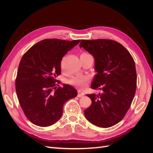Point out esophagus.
Instances as JSON below:
<instances>
[{
	"mask_svg": "<svg viewBox=\"0 0 153 153\" xmlns=\"http://www.w3.org/2000/svg\"><path fill=\"white\" fill-rule=\"evenodd\" d=\"M84 96V92H82V91H79L78 92V98H81V97Z\"/></svg>",
	"mask_w": 153,
	"mask_h": 153,
	"instance_id": "esophagus-1",
	"label": "esophagus"
}]
</instances>
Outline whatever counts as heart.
<instances>
[{
  "instance_id": "obj_1",
  "label": "heart",
  "mask_w": 153,
  "mask_h": 153,
  "mask_svg": "<svg viewBox=\"0 0 153 153\" xmlns=\"http://www.w3.org/2000/svg\"><path fill=\"white\" fill-rule=\"evenodd\" d=\"M84 54H88V53H84ZM88 80H89V77L88 76H84V75H79L71 78L70 81H69V82H70L73 85L79 86V87H84L85 85L86 82Z\"/></svg>"
}]
</instances>
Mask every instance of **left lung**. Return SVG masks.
I'll return each mask as SVG.
<instances>
[{
  "instance_id": "1",
  "label": "left lung",
  "mask_w": 153,
  "mask_h": 153,
  "mask_svg": "<svg viewBox=\"0 0 153 153\" xmlns=\"http://www.w3.org/2000/svg\"><path fill=\"white\" fill-rule=\"evenodd\" d=\"M79 47L94 57L97 73L91 88L102 91L98 94H87L92 103L84 110L85 117L98 127L112 126L123 119L135 96V62L128 51L113 40L82 39Z\"/></svg>"
}]
</instances>
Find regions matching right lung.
I'll return each mask as SVG.
<instances>
[{"label":"right lung","instance_id":"right-lung-1","mask_svg":"<svg viewBox=\"0 0 153 153\" xmlns=\"http://www.w3.org/2000/svg\"><path fill=\"white\" fill-rule=\"evenodd\" d=\"M80 41L43 39L23 55L18 69L16 92L25 116L37 126L47 127L56 123L62 116L64 104L77 96L72 86L64 84L57 88L55 82L61 73L63 56Z\"/></svg>","mask_w":153,"mask_h":153}]
</instances>
